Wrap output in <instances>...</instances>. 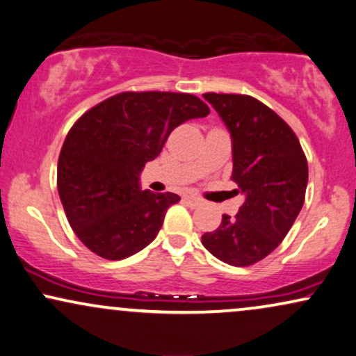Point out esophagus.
<instances>
[{
  "label": "esophagus",
  "instance_id": "34e87169",
  "mask_svg": "<svg viewBox=\"0 0 356 356\" xmlns=\"http://www.w3.org/2000/svg\"><path fill=\"white\" fill-rule=\"evenodd\" d=\"M184 202H186L188 207H199L202 200L195 195H186V197H184Z\"/></svg>",
  "mask_w": 356,
  "mask_h": 356
}]
</instances>
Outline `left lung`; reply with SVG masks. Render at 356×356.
Returning a JSON list of instances; mask_svg holds the SVG:
<instances>
[{
  "instance_id": "left-lung-1",
  "label": "left lung",
  "mask_w": 356,
  "mask_h": 356,
  "mask_svg": "<svg viewBox=\"0 0 356 356\" xmlns=\"http://www.w3.org/2000/svg\"><path fill=\"white\" fill-rule=\"evenodd\" d=\"M232 136L233 172L245 204L223 215L202 245L232 266L261 261L284 240L304 205L309 169L294 131L271 108L248 95L204 93Z\"/></svg>"
}]
</instances>
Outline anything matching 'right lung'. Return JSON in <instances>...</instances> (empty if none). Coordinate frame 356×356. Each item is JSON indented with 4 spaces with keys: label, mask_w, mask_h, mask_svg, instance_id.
Instances as JSON below:
<instances>
[{
    "label": "right lung",
    "mask_w": 356,
    "mask_h": 356,
    "mask_svg": "<svg viewBox=\"0 0 356 356\" xmlns=\"http://www.w3.org/2000/svg\"><path fill=\"white\" fill-rule=\"evenodd\" d=\"M209 113L188 93L124 92L72 126L58 156L57 188L72 230L90 251L118 261L154 240L181 197L141 191L139 175L172 129Z\"/></svg>",
    "instance_id": "obj_1"
}]
</instances>
